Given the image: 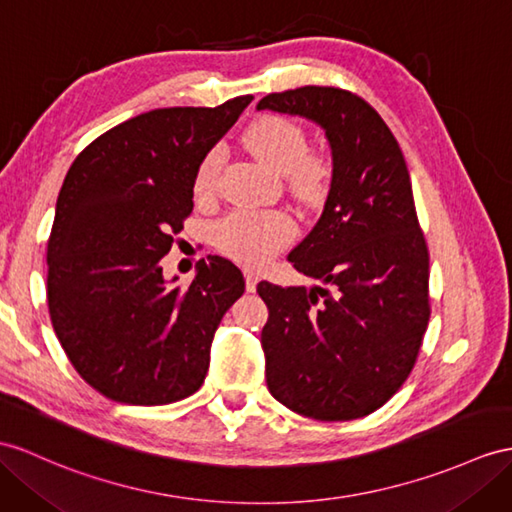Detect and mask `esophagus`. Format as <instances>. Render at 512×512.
<instances>
[{
	"mask_svg": "<svg viewBox=\"0 0 512 512\" xmlns=\"http://www.w3.org/2000/svg\"><path fill=\"white\" fill-rule=\"evenodd\" d=\"M256 284H258V273L252 269H245V289L249 293L256 291Z\"/></svg>",
	"mask_w": 512,
	"mask_h": 512,
	"instance_id": "obj_1",
	"label": "esophagus"
}]
</instances>
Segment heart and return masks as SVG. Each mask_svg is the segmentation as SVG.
<instances>
[{"instance_id": "b5f03b06", "label": "heart", "mask_w": 512, "mask_h": 512, "mask_svg": "<svg viewBox=\"0 0 512 512\" xmlns=\"http://www.w3.org/2000/svg\"><path fill=\"white\" fill-rule=\"evenodd\" d=\"M243 141L263 165L282 173L295 199L304 204L319 202L328 193L334 162L326 149L308 147L306 130L297 121L282 115L256 119L243 134ZM223 167V149L210 147L199 160L193 180V193L202 202L217 193ZM295 236V226L284 213H247L236 210L215 230L217 247L241 263L260 265L271 258Z\"/></svg>"}]
</instances>
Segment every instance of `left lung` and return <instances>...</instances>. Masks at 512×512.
I'll return each instance as SVG.
<instances>
[{"label": "left lung", "mask_w": 512, "mask_h": 512, "mask_svg": "<svg viewBox=\"0 0 512 512\" xmlns=\"http://www.w3.org/2000/svg\"><path fill=\"white\" fill-rule=\"evenodd\" d=\"M258 108L317 121L334 173L315 230L289 254L328 286L258 284L271 395L297 415L350 421L378 410L413 371L430 321V252L400 143L339 86L269 93Z\"/></svg>", "instance_id": "obj_1"}]
</instances>
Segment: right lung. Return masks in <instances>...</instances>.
I'll return each mask as SVG.
<instances>
[{"label":"right lung","instance_id":"1","mask_svg":"<svg viewBox=\"0 0 512 512\" xmlns=\"http://www.w3.org/2000/svg\"><path fill=\"white\" fill-rule=\"evenodd\" d=\"M252 99L143 112L86 145L62 182L47 239L49 319L73 369L112 402L171 404L204 384L243 273L208 256L184 286L165 280L162 258L193 213L199 160Z\"/></svg>","mask_w":512,"mask_h":512}]
</instances>
